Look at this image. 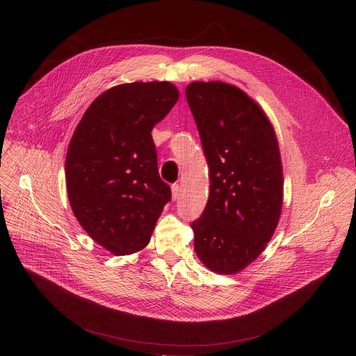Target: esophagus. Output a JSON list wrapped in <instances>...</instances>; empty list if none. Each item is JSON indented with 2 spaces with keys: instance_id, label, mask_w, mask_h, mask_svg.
Returning a JSON list of instances; mask_svg holds the SVG:
<instances>
[{
  "instance_id": "1",
  "label": "esophagus",
  "mask_w": 356,
  "mask_h": 356,
  "mask_svg": "<svg viewBox=\"0 0 356 356\" xmlns=\"http://www.w3.org/2000/svg\"><path fill=\"white\" fill-rule=\"evenodd\" d=\"M171 191H172V197H174V199H178L179 192H181V186H179L178 184H174V185L171 186Z\"/></svg>"
}]
</instances>
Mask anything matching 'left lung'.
<instances>
[{"label":"left lung","mask_w":356,"mask_h":356,"mask_svg":"<svg viewBox=\"0 0 356 356\" xmlns=\"http://www.w3.org/2000/svg\"><path fill=\"white\" fill-rule=\"evenodd\" d=\"M186 100L209 168V196L191 226L195 251L219 274H234L261 254L278 225L284 177L275 131L241 89L192 82Z\"/></svg>","instance_id":"left-lung-1"}]
</instances>
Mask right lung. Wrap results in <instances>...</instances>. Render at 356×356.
I'll return each instance as SVG.
<instances>
[{
    "mask_svg": "<svg viewBox=\"0 0 356 356\" xmlns=\"http://www.w3.org/2000/svg\"><path fill=\"white\" fill-rule=\"evenodd\" d=\"M179 99L170 82L108 89L90 104L70 141L65 182L85 232L116 256L148 245L170 186L157 170L152 131Z\"/></svg>",
    "mask_w": 356,
    "mask_h": 356,
    "instance_id": "obj_1",
    "label": "right lung"
}]
</instances>
